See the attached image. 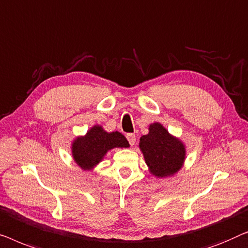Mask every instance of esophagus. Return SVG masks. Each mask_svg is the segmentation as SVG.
Instances as JSON below:
<instances>
[{
    "label": "esophagus",
    "instance_id": "1",
    "mask_svg": "<svg viewBox=\"0 0 248 248\" xmlns=\"http://www.w3.org/2000/svg\"><path fill=\"white\" fill-rule=\"evenodd\" d=\"M125 137H127L129 144H130L131 146L135 145V142H136V135L135 134H127Z\"/></svg>",
    "mask_w": 248,
    "mask_h": 248
}]
</instances>
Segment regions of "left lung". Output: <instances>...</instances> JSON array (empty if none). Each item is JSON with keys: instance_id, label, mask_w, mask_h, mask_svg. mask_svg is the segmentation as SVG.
<instances>
[{"instance_id": "obj_1", "label": "left lung", "mask_w": 248, "mask_h": 248, "mask_svg": "<svg viewBox=\"0 0 248 248\" xmlns=\"http://www.w3.org/2000/svg\"><path fill=\"white\" fill-rule=\"evenodd\" d=\"M139 146L151 172L158 177L173 175L184 162L183 144L160 124L149 125V134L142 136Z\"/></svg>"}]
</instances>
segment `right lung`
<instances>
[{"label": "right lung", "instance_id": "add662e5", "mask_svg": "<svg viewBox=\"0 0 248 248\" xmlns=\"http://www.w3.org/2000/svg\"><path fill=\"white\" fill-rule=\"evenodd\" d=\"M114 147H129V142L120 132L108 134L100 125H94L85 137L78 138L73 144V156L83 170L95 166L106 153Z\"/></svg>", "mask_w": 248, "mask_h": 248}]
</instances>
